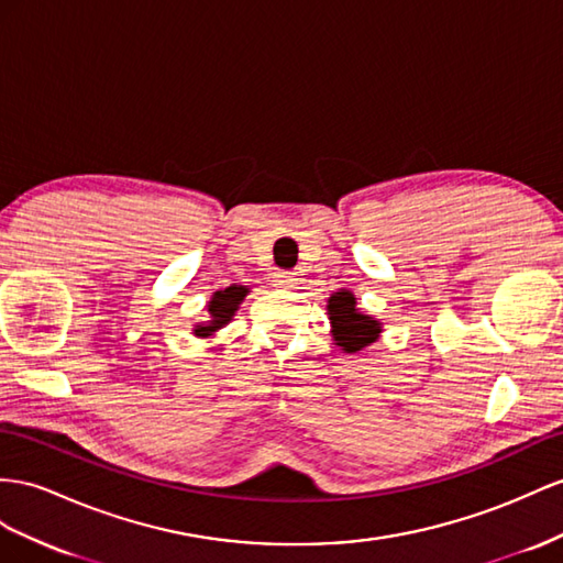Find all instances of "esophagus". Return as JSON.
Listing matches in <instances>:
<instances>
[{
    "label": "esophagus",
    "instance_id": "1",
    "mask_svg": "<svg viewBox=\"0 0 563 563\" xmlns=\"http://www.w3.org/2000/svg\"><path fill=\"white\" fill-rule=\"evenodd\" d=\"M297 273H290V271H278L276 273V285L280 287H295L297 285Z\"/></svg>",
    "mask_w": 563,
    "mask_h": 563
}]
</instances>
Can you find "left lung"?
<instances>
[{
  "label": "left lung",
  "mask_w": 563,
  "mask_h": 563,
  "mask_svg": "<svg viewBox=\"0 0 563 563\" xmlns=\"http://www.w3.org/2000/svg\"><path fill=\"white\" fill-rule=\"evenodd\" d=\"M328 316L333 323V338L344 352H358L366 344L376 342L380 333L378 321L356 311V299L352 292H335L330 297Z\"/></svg>",
  "instance_id": "8db88e82"
}]
</instances>
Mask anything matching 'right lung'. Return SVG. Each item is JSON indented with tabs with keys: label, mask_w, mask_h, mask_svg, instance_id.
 <instances>
[{
	"label": "right lung",
	"mask_w": 563,
	"mask_h": 563,
	"mask_svg": "<svg viewBox=\"0 0 563 563\" xmlns=\"http://www.w3.org/2000/svg\"><path fill=\"white\" fill-rule=\"evenodd\" d=\"M244 287H225L223 292H216L213 295V299H211V305H209V313H211V321L207 323V325H197L195 328V335H211V333H216V330L219 328H223L230 319H233V313L238 311V305L242 301V297H244Z\"/></svg>",
	"instance_id": "right-lung-1"
}]
</instances>
